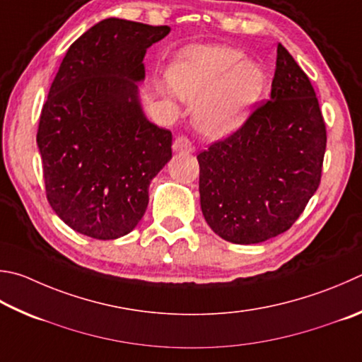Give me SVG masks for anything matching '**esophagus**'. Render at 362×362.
Wrapping results in <instances>:
<instances>
[{
	"mask_svg": "<svg viewBox=\"0 0 362 362\" xmlns=\"http://www.w3.org/2000/svg\"><path fill=\"white\" fill-rule=\"evenodd\" d=\"M173 148L175 153H193V150H194L189 139H187V137H183V136L177 137L173 144Z\"/></svg>",
	"mask_w": 362,
	"mask_h": 362,
	"instance_id": "obj_1",
	"label": "esophagus"
}]
</instances>
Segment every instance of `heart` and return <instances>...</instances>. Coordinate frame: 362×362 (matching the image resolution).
<instances>
[{"mask_svg": "<svg viewBox=\"0 0 362 362\" xmlns=\"http://www.w3.org/2000/svg\"><path fill=\"white\" fill-rule=\"evenodd\" d=\"M177 96L194 104V124L209 139L239 129L264 93L267 77L258 63L220 45H194L183 50L169 69ZM164 95L173 98L169 90Z\"/></svg>", "mask_w": 362, "mask_h": 362, "instance_id": "b5f03b06", "label": "heart"}]
</instances>
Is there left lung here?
Segmentation results:
<instances>
[{"mask_svg": "<svg viewBox=\"0 0 362 362\" xmlns=\"http://www.w3.org/2000/svg\"><path fill=\"white\" fill-rule=\"evenodd\" d=\"M326 127L310 81L284 45L269 101L228 139L198 155L201 210L233 244L288 231L317 192Z\"/></svg>", "mask_w": 362, "mask_h": 362, "instance_id": "1", "label": "left lung"}]
</instances>
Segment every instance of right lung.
Instances as JSON below:
<instances>
[{
  "instance_id": "obj_1",
  "label": "right lung",
  "mask_w": 362,
  "mask_h": 362,
  "mask_svg": "<svg viewBox=\"0 0 362 362\" xmlns=\"http://www.w3.org/2000/svg\"><path fill=\"white\" fill-rule=\"evenodd\" d=\"M169 26L104 18L71 44L37 128L50 207L74 231L127 235L148 206L153 177L173 158V134L146 117L144 57Z\"/></svg>"
}]
</instances>
